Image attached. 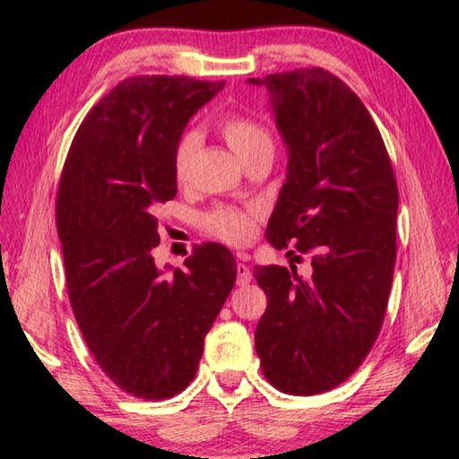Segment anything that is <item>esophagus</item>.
Masks as SVG:
<instances>
[{
	"label": "esophagus",
	"mask_w": 459,
	"mask_h": 459,
	"mask_svg": "<svg viewBox=\"0 0 459 459\" xmlns=\"http://www.w3.org/2000/svg\"><path fill=\"white\" fill-rule=\"evenodd\" d=\"M238 257H240V255H238ZM251 279H253L251 269H248L245 263H237V283L247 285V283H251Z\"/></svg>",
	"instance_id": "34e87169"
}]
</instances>
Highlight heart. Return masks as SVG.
I'll return each mask as SVG.
<instances>
[{
    "label": "heart",
    "mask_w": 459,
    "mask_h": 459,
    "mask_svg": "<svg viewBox=\"0 0 459 459\" xmlns=\"http://www.w3.org/2000/svg\"><path fill=\"white\" fill-rule=\"evenodd\" d=\"M221 135L227 139L240 160L251 158L263 150H273V137L257 119L245 113H227L219 121ZM200 135L196 131H186L174 147L172 169L174 178L180 186L190 184L200 152ZM202 227L216 238L230 245L248 243L255 237V211L253 208H232L216 206L211 212L202 216Z\"/></svg>",
    "instance_id": "heart-1"
}]
</instances>
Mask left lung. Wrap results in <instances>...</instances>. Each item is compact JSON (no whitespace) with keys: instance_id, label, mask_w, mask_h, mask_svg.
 Instances as JSON below:
<instances>
[{"instance_id":"1","label":"left lung","mask_w":459,"mask_h":459,"mask_svg":"<svg viewBox=\"0 0 459 459\" xmlns=\"http://www.w3.org/2000/svg\"><path fill=\"white\" fill-rule=\"evenodd\" d=\"M248 82L269 91L290 155L267 238L279 251L295 243L314 269L253 267L267 293L255 351L277 391L309 397L344 383L377 342L397 261V180L367 107L336 74Z\"/></svg>"}]
</instances>
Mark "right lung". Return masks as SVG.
<instances>
[{"label":"right lung","instance_id":"add662e5","mask_svg":"<svg viewBox=\"0 0 459 459\" xmlns=\"http://www.w3.org/2000/svg\"><path fill=\"white\" fill-rule=\"evenodd\" d=\"M222 87L129 76L91 108L62 168L56 229L76 324L105 375L137 399H169L192 383L237 279V261L219 243L198 245L169 273L152 255L155 211L178 192L174 147Z\"/></svg>","mask_w":459,"mask_h":459}]
</instances>
